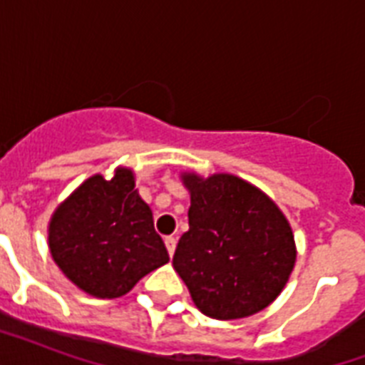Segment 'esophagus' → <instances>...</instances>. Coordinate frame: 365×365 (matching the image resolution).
I'll list each match as a JSON object with an SVG mask.
<instances>
[{
	"instance_id": "obj_1",
	"label": "esophagus",
	"mask_w": 365,
	"mask_h": 365,
	"mask_svg": "<svg viewBox=\"0 0 365 365\" xmlns=\"http://www.w3.org/2000/svg\"><path fill=\"white\" fill-rule=\"evenodd\" d=\"M165 244H166V250H168V254H170L172 257V255H174V250H176V239H174V237H166Z\"/></svg>"
}]
</instances>
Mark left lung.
<instances>
[{
  "label": "left lung",
  "instance_id": "left-lung-1",
  "mask_svg": "<svg viewBox=\"0 0 365 365\" xmlns=\"http://www.w3.org/2000/svg\"><path fill=\"white\" fill-rule=\"evenodd\" d=\"M189 191V231L172 265L195 307L216 320H237L277 299L294 271L297 248L277 202L250 182L217 172L180 174Z\"/></svg>",
  "mask_w": 365,
  "mask_h": 365
}]
</instances>
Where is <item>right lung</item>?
Instances as JSON below:
<instances>
[{"label":"right lung","instance_id":"right-lung-1","mask_svg":"<svg viewBox=\"0 0 365 365\" xmlns=\"http://www.w3.org/2000/svg\"><path fill=\"white\" fill-rule=\"evenodd\" d=\"M134 187V170L117 166L110 180L87 178L51 216L47 240L54 263L93 297H121L170 259L155 233L153 212Z\"/></svg>","mask_w":365,"mask_h":365}]
</instances>
